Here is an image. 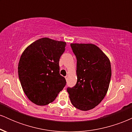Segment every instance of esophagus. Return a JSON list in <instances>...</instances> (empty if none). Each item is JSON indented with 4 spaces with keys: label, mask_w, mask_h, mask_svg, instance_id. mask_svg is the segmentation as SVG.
<instances>
[{
    "label": "esophagus",
    "mask_w": 132,
    "mask_h": 132,
    "mask_svg": "<svg viewBox=\"0 0 132 132\" xmlns=\"http://www.w3.org/2000/svg\"><path fill=\"white\" fill-rule=\"evenodd\" d=\"M68 78H69V76H68V75H66V76H65V79H66V81H68Z\"/></svg>",
    "instance_id": "obj_1"
}]
</instances>
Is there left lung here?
Listing matches in <instances>:
<instances>
[{"mask_svg": "<svg viewBox=\"0 0 132 132\" xmlns=\"http://www.w3.org/2000/svg\"><path fill=\"white\" fill-rule=\"evenodd\" d=\"M71 46L77 59V82L67 91L74 107L87 111L105 97L112 75L110 62L94 44L71 43Z\"/></svg>", "mask_w": 132, "mask_h": 132, "instance_id": "1", "label": "left lung"}]
</instances>
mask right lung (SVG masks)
I'll use <instances>...</instances> for the list:
<instances>
[{
	"label": "right lung",
	"mask_w": 132,
	"mask_h": 132,
	"mask_svg": "<svg viewBox=\"0 0 132 132\" xmlns=\"http://www.w3.org/2000/svg\"><path fill=\"white\" fill-rule=\"evenodd\" d=\"M66 46L64 42L42 38L22 53L18 66L19 79L24 93L36 105L53 102L66 85L59 66Z\"/></svg>",
	"instance_id": "right-lung-1"
}]
</instances>
